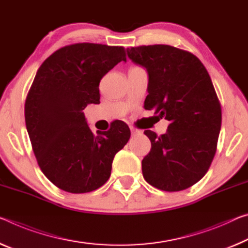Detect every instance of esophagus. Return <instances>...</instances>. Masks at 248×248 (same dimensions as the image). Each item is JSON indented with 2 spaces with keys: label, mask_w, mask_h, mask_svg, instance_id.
Listing matches in <instances>:
<instances>
[{
  "label": "esophagus",
  "mask_w": 248,
  "mask_h": 248,
  "mask_svg": "<svg viewBox=\"0 0 248 248\" xmlns=\"http://www.w3.org/2000/svg\"><path fill=\"white\" fill-rule=\"evenodd\" d=\"M130 131H131L132 135H137V133H140L141 132L139 129H137L135 127H130Z\"/></svg>",
  "instance_id": "1"
}]
</instances>
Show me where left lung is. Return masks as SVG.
<instances>
[{
    "label": "left lung",
    "mask_w": 248,
    "mask_h": 248,
    "mask_svg": "<svg viewBox=\"0 0 248 248\" xmlns=\"http://www.w3.org/2000/svg\"><path fill=\"white\" fill-rule=\"evenodd\" d=\"M127 52L148 70L144 109L170 121L166 135L144 131L151 150L142 160L143 178L159 190H186L206 174L217 148L222 108L210 75L195 55L170 45Z\"/></svg>",
    "instance_id": "left-lung-1"
}]
</instances>
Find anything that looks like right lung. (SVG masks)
<instances>
[{"label": "right lung", "instance_id": "obj_1", "mask_svg": "<svg viewBox=\"0 0 248 248\" xmlns=\"http://www.w3.org/2000/svg\"><path fill=\"white\" fill-rule=\"evenodd\" d=\"M121 61H127L123 46L77 43L57 49L37 70L25 100L26 129L42 172L62 191L103 186L130 138L121 120L93 133L82 112L99 104L101 78Z\"/></svg>", "mask_w": 248, "mask_h": 248}]
</instances>
